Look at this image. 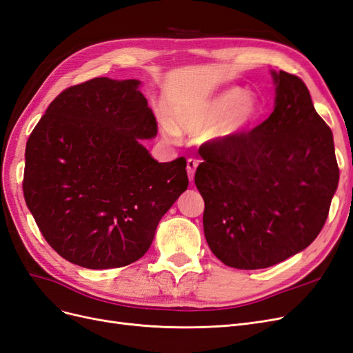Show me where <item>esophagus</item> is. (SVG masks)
<instances>
[{
  "label": "esophagus",
  "instance_id": "esophagus-1",
  "mask_svg": "<svg viewBox=\"0 0 353 353\" xmlns=\"http://www.w3.org/2000/svg\"><path fill=\"white\" fill-rule=\"evenodd\" d=\"M196 167H198V161L195 160V158H189L186 170H188V176H189V180H190V181H193V177H195V170H196Z\"/></svg>",
  "mask_w": 353,
  "mask_h": 353
}]
</instances>
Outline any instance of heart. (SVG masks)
<instances>
[{
	"mask_svg": "<svg viewBox=\"0 0 353 353\" xmlns=\"http://www.w3.org/2000/svg\"><path fill=\"white\" fill-rule=\"evenodd\" d=\"M256 111L258 105L252 97L245 95L242 89L232 88L212 98L207 104L181 111L174 117V126L167 124L165 133L168 139L177 141L179 132H199L223 117L211 134L214 138H229L242 130L255 117Z\"/></svg>",
	"mask_w": 353,
	"mask_h": 353,
	"instance_id": "heart-1",
	"label": "heart"
}]
</instances>
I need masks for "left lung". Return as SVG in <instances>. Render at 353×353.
Here are the masks:
<instances>
[{"label":"left lung","instance_id":"8db88e82","mask_svg":"<svg viewBox=\"0 0 353 353\" xmlns=\"http://www.w3.org/2000/svg\"><path fill=\"white\" fill-rule=\"evenodd\" d=\"M271 74L274 111L251 132L207 143L195 173L208 246L239 270L276 265L310 246L339 183L333 133L308 88L283 70Z\"/></svg>","mask_w":353,"mask_h":353}]
</instances>
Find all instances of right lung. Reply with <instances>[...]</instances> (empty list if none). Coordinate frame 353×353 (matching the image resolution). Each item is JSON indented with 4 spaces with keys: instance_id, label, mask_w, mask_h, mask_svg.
Returning <instances> with one entry per match:
<instances>
[{
    "instance_id": "1",
    "label": "right lung",
    "mask_w": 353,
    "mask_h": 353,
    "mask_svg": "<svg viewBox=\"0 0 353 353\" xmlns=\"http://www.w3.org/2000/svg\"><path fill=\"white\" fill-rule=\"evenodd\" d=\"M139 83L95 77L67 88L28 139L26 205L45 241L76 265L138 261L188 189L183 157L158 163L139 142L157 134Z\"/></svg>"
}]
</instances>
